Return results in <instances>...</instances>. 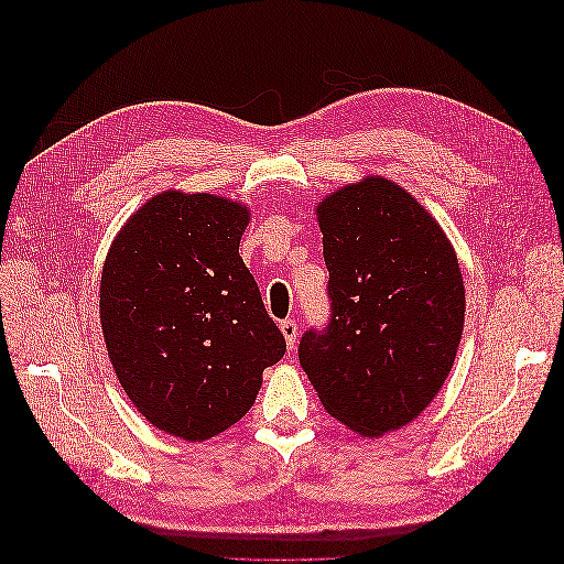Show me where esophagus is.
Wrapping results in <instances>:
<instances>
[{
  "instance_id": "obj_1",
  "label": "esophagus",
  "mask_w": 564,
  "mask_h": 564,
  "mask_svg": "<svg viewBox=\"0 0 564 564\" xmlns=\"http://www.w3.org/2000/svg\"><path fill=\"white\" fill-rule=\"evenodd\" d=\"M280 332H282V336H284V340H286L289 350H294L296 336H299V324H296V319H284V322H280Z\"/></svg>"
}]
</instances>
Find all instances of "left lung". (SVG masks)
<instances>
[{
	"instance_id": "left-lung-1",
	"label": "left lung",
	"mask_w": 564,
	"mask_h": 564,
	"mask_svg": "<svg viewBox=\"0 0 564 564\" xmlns=\"http://www.w3.org/2000/svg\"><path fill=\"white\" fill-rule=\"evenodd\" d=\"M332 319L303 334L299 360L327 414L362 437L421 416L464 334L456 251L402 185L365 176L317 204Z\"/></svg>"
}]
</instances>
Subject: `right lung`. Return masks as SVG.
I'll return each mask as SVG.
<instances>
[{"label":"right lung","mask_w":564,"mask_h":564,"mask_svg":"<svg viewBox=\"0 0 564 564\" xmlns=\"http://www.w3.org/2000/svg\"><path fill=\"white\" fill-rule=\"evenodd\" d=\"M247 204L164 191L115 235L100 272V327L141 416L166 435L209 440L240 421L284 336L240 256Z\"/></svg>","instance_id":"1"}]
</instances>
